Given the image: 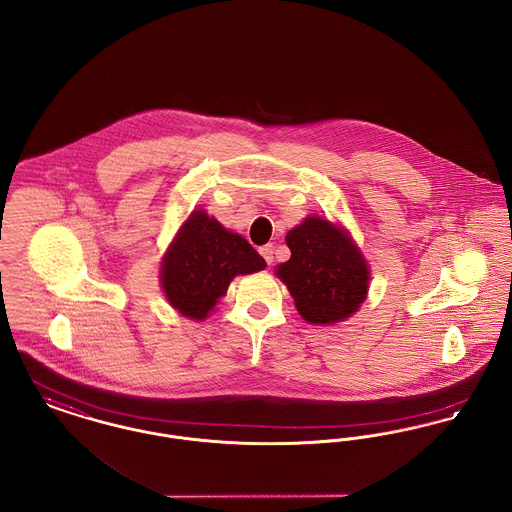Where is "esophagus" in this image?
Masks as SVG:
<instances>
[{"mask_svg":"<svg viewBox=\"0 0 512 512\" xmlns=\"http://www.w3.org/2000/svg\"><path fill=\"white\" fill-rule=\"evenodd\" d=\"M260 254L264 256L266 264H268V266H271V262H273V246H271V244H266V246H262V248H260Z\"/></svg>","mask_w":512,"mask_h":512,"instance_id":"obj_1","label":"esophagus"}]
</instances>
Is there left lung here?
I'll use <instances>...</instances> for the list:
<instances>
[{"instance_id": "left-lung-1", "label": "left lung", "mask_w": 512, "mask_h": 512, "mask_svg": "<svg viewBox=\"0 0 512 512\" xmlns=\"http://www.w3.org/2000/svg\"><path fill=\"white\" fill-rule=\"evenodd\" d=\"M291 258L277 275L308 323L343 322L368 293L370 273L349 235L322 217H308L287 233Z\"/></svg>"}]
</instances>
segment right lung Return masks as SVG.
Instances as JSON below:
<instances>
[{
    "mask_svg": "<svg viewBox=\"0 0 512 512\" xmlns=\"http://www.w3.org/2000/svg\"><path fill=\"white\" fill-rule=\"evenodd\" d=\"M266 268L241 235L223 229L204 210L192 212L163 258L162 287L183 316L204 320L239 273Z\"/></svg>",
    "mask_w": 512,
    "mask_h": 512,
    "instance_id": "obj_1",
    "label": "right lung"
}]
</instances>
